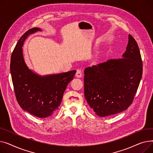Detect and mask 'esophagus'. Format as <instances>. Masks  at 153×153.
<instances>
[{
	"instance_id": "34e87169",
	"label": "esophagus",
	"mask_w": 153,
	"mask_h": 153,
	"mask_svg": "<svg viewBox=\"0 0 153 153\" xmlns=\"http://www.w3.org/2000/svg\"><path fill=\"white\" fill-rule=\"evenodd\" d=\"M82 71L81 69H77V71H76V76L77 77L80 78V77H82Z\"/></svg>"
}]
</instances>
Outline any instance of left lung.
<instances>
[{
	"mask_svg": "<svg viewBox=\"0 0 153 153\" xmlns=\"http://www.w3.org/2000/svg\"><path fill=\"white\" fill-rule=\"evenodd\" d=\"M126 50L122 59H110L85 69V99L99 117L126 110L137 91L143 64L138 44L130 35Z\"/></svg>",
	"mask_w": 153,
	"mask_h": 153,
	"instance_id": "left-lung-1",
	"label": "left lung"
}]
</instances>
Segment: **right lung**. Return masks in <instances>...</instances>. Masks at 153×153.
<instances>
[{
    "label": "right lung",
    "instance_id": "1",
    "mask_svg": "<svg viewBox=\"0 0 153 153\" xmlns=\"http://www.w3.org/2000/svg\"><path fill=\"white\" fill-rule=\"evenodd\" d=\"M42 30L31 28L24 33L11 56L10 73L16 99L21 108L39 118H46L58 109L68 84L76 71L39 76L28 68L22 46L28 36Z\"/></svg>",
    "mask_w": 153,
    "mask_h": 153
}]
</instances>
